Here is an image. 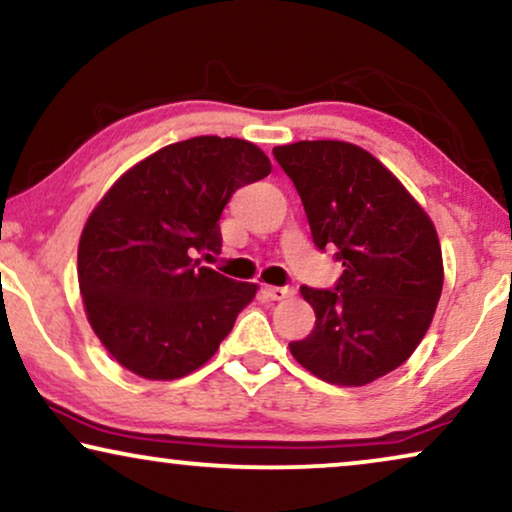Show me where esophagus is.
<instances>
[{
	"instance_id": "obj_1",
	"label": "esophagus",
	"mask_w": 512,
	"mask_h": 512,
	"mask_svg": "<svg viewBox=\"0 0 512 512\" xmlns=\"http://www.w3.org/2000/svg\"><path fill=\"white\" fill-rule=\"evenodd\" d=\"M263 291H265V296L272 298V300H284V298L293 296L291 286H265Z\"/></svg>"
}]
</instances>
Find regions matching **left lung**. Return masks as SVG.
<instances>
[{"mask_svg": "<svg viewBox=\"0 0 512 512\" xmlns=\"http://www.w3.org/2000/svg\"><path fill=\"white\" fill-rule=\"evenodd\" d=\"M303 200L317 249H335L333 289L300 286L317 321L289 342L300 366L340 387L391 373L422 342L443 291L436 228L361 146L333 139L272 149Z\"/></svg>", "mask_w": 512, "mask_h": 512, "instance_id": "obj_1", "label": "left lung"}]
</instances>
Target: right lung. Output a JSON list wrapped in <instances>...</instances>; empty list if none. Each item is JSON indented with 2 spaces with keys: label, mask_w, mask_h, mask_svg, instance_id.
Segmentation results:
<instances>
[{
  "label": "right lung",
  "mask_w": 512,
  "mask_h": 512,
  "mask_svg": "<svg viewBox=\"0 0 512 512\" xmlns=\"http://www.w3.org/2000/svg\"><path fill=\"white\" fill-rule=\"evenodd\" d=\"M270 170L251 142L205 135L165 146L109 188L83 228L79 289L90 326L123 368L177 380L233 331L256 284L195 256L219 254L223 207Z\"/></svg>",
  "instance_id": "1"
}]
</instances>
